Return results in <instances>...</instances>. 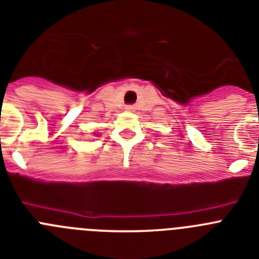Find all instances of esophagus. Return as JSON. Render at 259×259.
<instances>
[{
  "instance_id": "esophagus-1",
  "label": "esophagus",
  "mask_w": 259,
  "mask_h": 259,
  "mask_svg": "<svg viewBox=\"0 0 259 259\" xmlns=\"http://www.w3.org/2000/svg\"><path fill=\"white\" fill-rule=\"evenodd\" d=\"M125 110H127V111H135L136 107H135L134 105H127V106H125Z\"/></svg>"
}]
</instances>
